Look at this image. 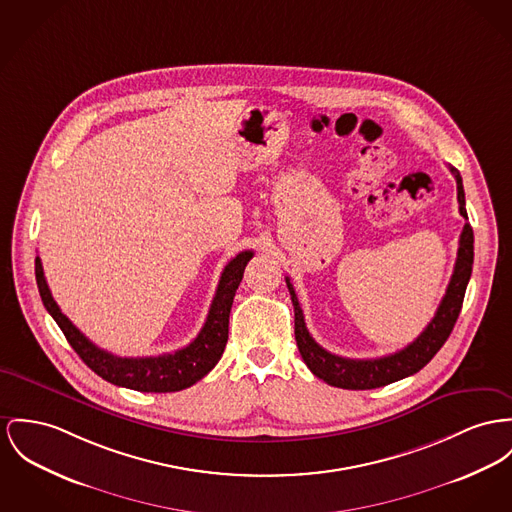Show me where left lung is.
<instances>
[{
  "label": "left lung",
  "mask_w": 512,
  "mask_h": 512,
  "mask_svg": "<svg viewBox=\"0 0 512 512\" xmlns=\"http://www.w3.org/2000/svg\"><path fill=\"white\" fill-rule=\"evenodd\" d=\"M450 172L456 178V190H458V204H460V215L468 219L466 213V198H464V186L462 176L456 169L450 167ZM472 264H474V231L470 223L464 225L460 244H458V256L454 264V272L450 277V283L446 287L443 301L437 308L433 320L427 324V328L406 345L404 349L390 353L386 357L378 359H345L340 355H334L320 347L312 336L308 334L303 308L299 305V299L295 295V289L291 285V279L285 277L287 289L291 293V301L295 308V340L301 351L303 361L307 363L312 375L322 378L330 386L345 388V390H371L380 388L390 382L402 380L409 375H415L421 371L448 340L458 314L464 303V293L472 275Z\"/></svg>",
  "instance_id": "1"
}]
</instances>
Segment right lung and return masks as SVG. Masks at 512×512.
Segmentation results:
<instances>
[{
	"mask_svg": "<svg viewBox=\"0 0 512 512\" xmlns=\"http://www.w3.org/2000/svg\"><path fill=\"white\" fill-rule=\"evenodd\" d=\"M252 256V250H244L225 266L198 338L174 353L159 357H118L85 338L56 305L44 279L42 262L38 256L35 260L36 285L44 307L62 328L69 345L91 371H95L110 384L137 392H178L202 380L221 359L229 338V314L233 299L242 281L244 268Z\"/></svg>",
	"mask_w": 512,
	"mask_h": 512,
	"instance_id": "obj_1",
	"label": "right lung"
}]
</instances>
